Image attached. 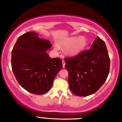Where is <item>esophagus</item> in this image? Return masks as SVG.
Here are the masks:
<instances>
[{
  "instance_id": "34e87169",
  "label": "esophagus",
  "mask_w": 122,
  "mask_h": 122,
  "mask_svg": "<svg viewBox=\"0 0 122 122\" xmlns=\"http://www.w3.org/2000/svg\"><path fill=\"white\" fill-rule=\"evenodd\" d=\"M62 63H63V68H65V64H66L65 61H62Z\"/></svg>"
}]
</instances>
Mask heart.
<instances>
[{"mask_svg":"<svg viewBox=\"0 0 122 122\" xmlns=\"http://www.w3.org/2000/svg\"><path fill=\"white\" fill-rule=\"evenodd\" d=\"M61 46L67 47L66 52L68 55H76L80 53L86 47L87 41L84 36H72L64 39L60 42ZM55 49H59V46L58 45H55Z\"/></svg>","mask_w":122,"mask_h":122,"instance_id":"obj_1","label":"heart"}]
</instances>
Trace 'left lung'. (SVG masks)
Wrapping results in <instances>:
<instances>
[{"label":"left lung","instance_id":"left-lung-1","mask_svg":"<svg viewBox=\"0 0 122 122\" xmlns=\"http://www.w3.org/2000/svg\"><path fill=\"white\" fill-rule=\"evenodd\" d=\"M64 61L70 90L76 96L85 97L96 92L109 75V54L105 42L99 37L90 49Z\"/></svg>","mask_w":122,"mask_h":122}]
</instances>
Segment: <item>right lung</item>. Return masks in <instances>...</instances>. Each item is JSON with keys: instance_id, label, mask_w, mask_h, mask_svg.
I'll list each match as a JSON object with an SVG mask.
<instances>
[{"instance_id": "obj_1", "label": "right lung", "mask_w": 122, "mask_h": 122, "mask_svg": "<svg viewBox=\"0 0 122 122\" xmlns=\"http://www.w3.org/2000/svg\"><path fill=\"white\" fill-rule=\"evenodd\" d=\"M38 35L29 31L20 36L12 51L11 66L20 85L29 92L40 95L50 89L63 64L60 58L49 56L46 52L51 47L50 42Z\"/></svg>"}]
</instances>
